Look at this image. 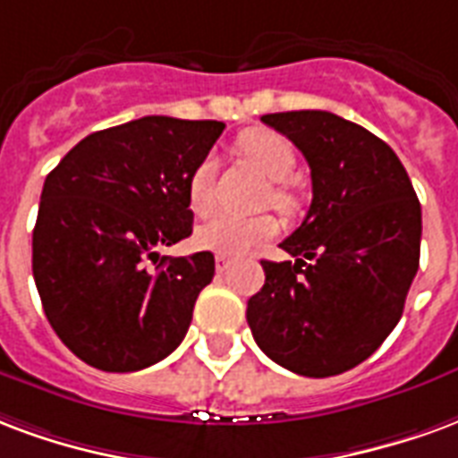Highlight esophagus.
I'll return each instance as SVG.
<instances>
[{
	"label": "esophagus",
	"mask_w": 458,
	"mask_h": 458,
	"mask_svg": "<svg viewBox=\"0 0 458 458\" xmlns=\"http://www.w3.org/2000/svg\"><path fill=\"white\" fill-rule=\"evenodd\" d=\"M215 263H216V273H225L226 268H229V259H226V256H216L215 259Z\"/></svg>",
	"instance_id": "1"
}]
</instances>
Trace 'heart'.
Returning <instances> with one entry per match:
<instances>
[{
  "mask_svg": "<svg viewBox=\"0 0 458 458\" xmlns=\"http://www.w3.org/2000/svg\"><path fill=\"white\" fill-rule=\"evenodd\" d=\"M239 148L270 180H285L295 168V148L285 136L276 131L246 133ZM215 175L216 160L212 153L202 156L190 170L188 205L197 216L209 215L215 207ZM273 202L280 207L290 205V195L278 185L273 188ZM278 232L280 225L273 215H216L197 226L195 243L219 256H243Z\"/></svg>",
  "mask_w": 458,
  "mask_h": 458,
  "instance_id": "heart-1",
  "label": "heart"
}]
</instances>
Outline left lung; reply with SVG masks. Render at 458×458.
Segmentation results:
<instances>
[{"instance_id":"8db88e82","label":"left lung","mask_w":458,"mask_h":458,"mask_svg":"<svg viewBox=\"0 0 458 458\" xmlns=\"http://www.w3.org/2000/svg\"><path fill=\"white\" fill-rule=\"evenodd\" d=\"M261 122L302 151L312 205L280 243L295 263L261 261L266 283L246 319L270 361L336 376L366 361L403 317L420 266V199L393 148L359 123L319 109Z\"/></svg>"}]
</instances>
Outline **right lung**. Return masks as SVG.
<instances>
[{"label": "right lung", "mask_w": 458, "mask_h": 458, "mask_svg": "<svg viewBox=\"0 0 458 458\" xmlns=\"http://www.w3.org/2000/svg\"><path fill=\"white\" fill-rule=\"evenodd\" d=\"M222 131V122L141 116L85 136L48 173L33 280L60 342L89 366L141 370L188 335L215 256L158 249L192 233L188 175Z\"/></svg>", "instance_id": "add662e5"}]
</instances>
